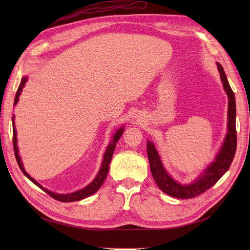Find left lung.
I'll return each instance as SVG.
<instances>
[{"label":"left lung","mask_w":250,"mask_h":250,"mask_svg":"<svg viewBox=\"0 0 250 250\" xmlns=\"http://www.w3.org/2000/svg\"><path fill=\"white\" fill-rule=\"evenodd\" d=\"M218 71L220 73L222 85L229 98L228 110V133H226L222 146L215 156L214 161L199 174L198 177L190 184H180L166 171L157 149L151 141H147V154L150 164V170L156 185L161 190L172 197L180 199L194 198L196 196L208 191L229 170L234 157L237 149V131H236V100L234 94L226 78L222 65L217 62Z\"/></svg>","instance_id":"obj_1"}]
</instances>
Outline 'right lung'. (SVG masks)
<instances>
[{
    "mask_svg": "<svg viewBox=\"0 0 250 250\" xmlns=\"http://www.w3.org/2000/svg\"><path fill=\"white\" fill-rule=\"evenodd\" d=\"M28 80V77H22L20 83V86L18 88V92L16 94V98H14V105H17L20 99V95L21 93L22 88H24L26 82ZM12 128H13V149H14V155H16L17 158V162L19 164V167L21 170V172L24 173V175H26L27 178H29L30 180L32 181L34 185H36L39 188H41L43 192H46L47 194H49L52 198H54L58 201H62V202H72V201H79L81 199H84L88 196L95 194L99 188H101V186L103 185L105 178L107 176V173L109 170V164L111 162V157L113 154V151H115L116 145H117V142L120 140L121 135L124 132V126H121L119 129L116 131V133L113 134L112 140L109 143V145L106 148V151H105V153L103 155V161L101 164V167L99 172H98L97 176L94 178V180L92 183L88 184L86 187H84L83 188H80V190L76 191V192H73V193H69V194H58V193H54V192H51L48 188H43L42 185H40L37 181L29 175V174L26 172L25 168H24V165L21 163V158L19 154V147H18V138H17V129H16V123H14V116H12Z\"/></svg>",
    "mask_w": 250,
    "mask_h": 250,
    "instance_id": "obj_1",
    "label": "right lung"
}]
</instances>
